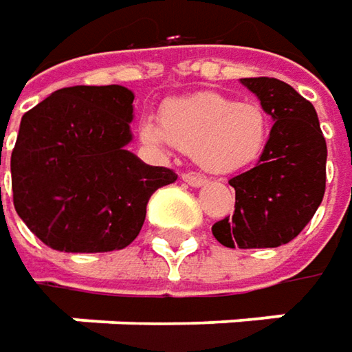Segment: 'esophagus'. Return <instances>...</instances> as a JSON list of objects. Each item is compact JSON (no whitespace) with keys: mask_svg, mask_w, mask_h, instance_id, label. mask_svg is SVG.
Wrapping results in <instances>:
<instances>
[{"mask_svg":"<svg viewBox=\"0 0 352 352\" xmlns=\"http://www.w3.org/2000/svg\"><path fill=\"white\" fill-rule=\"evenodd\" d=\"M183 181L191 187H201L206 181V177L201 173H183Z\"/></svg>","mask_w":352,"mask_h":352,"instance_id":"1","label":"esophagus"}]
</instances>
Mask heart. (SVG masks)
I'll return each mask as SVG.
<instances>
[{
	"label": "heart",
	"mask_w": 352,
	"mask_h": 352,
	"mask_svg": "<svg viewBox=\"0 0 352 352\" xmlns=\"http://www.w3.org/2000/svg\"><path fill=\"white\" fill-rule=\"evenodd\" d=\"M160 122H142L144 140L173 144L214 173H230L254 163L272 131L270 114L260 102H236L219 92L167 100Z\"/></svg>",
	"instance_id": "b5f03b06"
}]
</instances>
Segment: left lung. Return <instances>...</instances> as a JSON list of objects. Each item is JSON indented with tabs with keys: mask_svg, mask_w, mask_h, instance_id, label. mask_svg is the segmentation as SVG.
I'll use <instances>...</instances> for the list:
<instances>
[{
	"mask_svg": "<svg viewBox=\"0 0 352 352\" xmlns=\"http://www.w3.org/2000/svg\"><path fill=\"white\" fill-rule=\"evenodd\" d=\"M272 116L270 140L246 173L228 183L236 191L234 214L212 224L226 248H276L314 219L325 195L327 144L314 104L278 78H240Z\"/></svg>",
	"mask_w": 352,
	"mask_h": 352,
	"instance_id": "obj_1",
	"label": "left lung"
}]
</instances>
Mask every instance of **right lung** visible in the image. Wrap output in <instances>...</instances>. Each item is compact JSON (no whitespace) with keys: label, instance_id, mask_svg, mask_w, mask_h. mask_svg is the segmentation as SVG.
Wrapping results in <instances>:
<instances>
[{"label":"right lung","instance_id":"1","mask_svg":"<svg viewBox=\"0 0 352 352\" xmlns=\"http://www.w3.org/2000/svg\"><path fill=\"white\" fill-rule=\"evenodd\" d=\"M131 104L124 86H70L23 116L11 153L13 205L49 248H126L144 226L149 197L177 181L173 169L126 149Z\"/></svg>","mask_w":352,"mask_h":352}]
</instances>
